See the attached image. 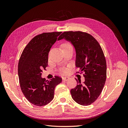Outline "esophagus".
Segmentation results:
<instances>
[{
	"mask_svg": "<svg viewBox=\"0 0 128 128\" xmlns=\"http://www.w3.org/2000/svg\"><path fill=\"white\" fill-rule=\"evenodd\" d=\"M69 77H62V80H64V81H67V80H69Z\"/></svg>",
	"mask_w": 128,
	"mask_h": 128,
	"instance_id": "34e87169",
	"label": "esophagus"
}]
</instances>
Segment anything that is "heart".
<instances>
[{"mask_svg":"<svg viewBox=\"0 0 128 128\" xmlns=\"http://www.w3.org/2000/svg\"><path fill=\"white\" fill-rule=\"evenodd\" d=\"M61 46H62V48L63 50L72 47V45L70 43H69V42H64V43L62 44ZM60 72L62 74H67L68 72L69 69L67 68L63 67V68H61L60 69Z\"/></svg>","mask_w":128,"mask_h":128,"instance_id":"obj_1","label":"heart"}]
</instances>
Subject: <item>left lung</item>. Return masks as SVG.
<instances>
[{
	"instance_id": "1",
	"label": "left lung",
	"mask_w": 128,
	"mask_h": 128,
	"mask_svg": "<svg viewBox=\"0 0 128 128\" xmlns=\"http://www.w3.org/2000/svg\"><path fill=\"white\" fill-rule=\"evenodd\" d=\"M64 38L75 47L76 67L83 74V84L76 79V86L70 90L72 98L83 106L90 105L99 97L105 84L107 65L102 50L98 41L90 34L82 32H64L58 40Z\"/></svg>"
}]
</instances>
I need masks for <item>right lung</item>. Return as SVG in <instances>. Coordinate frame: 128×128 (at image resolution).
Segmentation results:
<instances>
[{
    "instance_id": "right-lung-1",
    "label": "right lung",
    "mask_w": 128,
    "mask_h": 128,
    "mask_svg": "<svg viewBox=\"0 0 128 128\" xmlns=\"http://www.w3.org/2000/svg\"><path fill=\"white\" fill-rule=\"evenodd\" d=\"M61 32H44L34 37L23 51L18 64V75L21 91L34 105L42 106L54 98V89L62 82L55 76L51 80L42 78V69L48 65V56L52 46Z\"/></svg>"
}]
</instances>
